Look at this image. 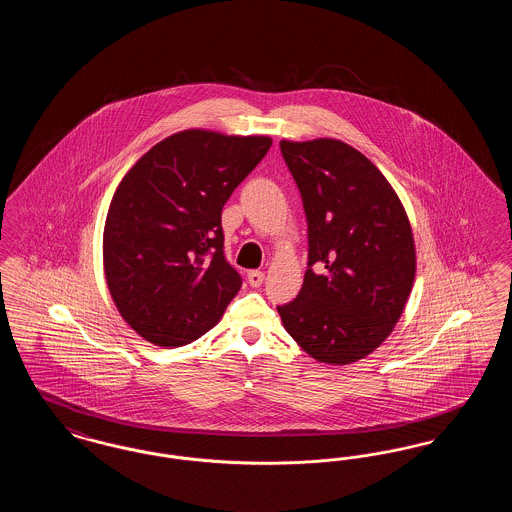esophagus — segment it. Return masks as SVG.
<instances>
[{
  "instance_id": "34e87169",
  "label": "esophagus",
  "mask_w": 512,
  "mask_h": 512,
  "mask_svg": "<svg viewBox=\"0 0 512 512\" xmlns=\"http://www.w3.org/2000/svg\"><path fill=\"white\" fill-rule=\"evenodd\" d=\"M263 280H265V272H261V270H249V272H247V282H249V286L257 288V286L263 284Z\"/></svg>"
}]
</instances>
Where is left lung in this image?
<instances>
[{
  "mask_svg": "<svg viewBox=\"0 0 512 512\" xmlns=\"http://www.w3.org/2000/svg\"><path fill=\"white\" fill-rule=\"evenodd\" d=\"M280 151L305 207L309 268L278 313L318 363H355L390 336L409 299L411 222L386 176L355 147L318 138L282 140Z\"/></svg>",
  "mask_w": 512,
  "mask_h": 512,
  "instance_id": "1",
  "label": "left lung"
}]
</instances>
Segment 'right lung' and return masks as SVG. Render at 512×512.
<instances>
[{
  "instance_id": "right-lung-1",
  "label": "right lung",
  "mask_w": 512,
  "mask_h": 512,
  "mask_svg": "<svg viewBox=\"0 0 512 512\" xmlns=\"http://www.w3.org/2000/svg\"><path fill=\"white\" fill-rule=\"evenodd\" d=\"M270 146L268 136L192 128L151 147L122 178L105 220L103 268L119 313L144 340H197L240 292L220 215Z\"/></svg>"
}]
</instances>
